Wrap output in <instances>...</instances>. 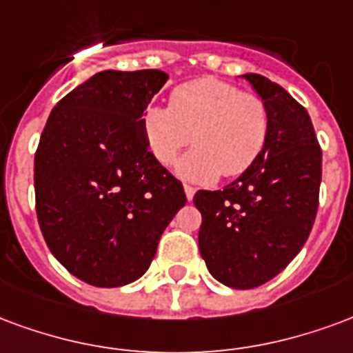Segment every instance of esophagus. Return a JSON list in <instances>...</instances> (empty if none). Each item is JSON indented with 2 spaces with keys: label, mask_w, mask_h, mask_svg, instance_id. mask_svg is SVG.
Segmentation results:
<instances>
[{
  "label": "esophagus",
  "mask_w": 353,
  "mask_h": 353,
  "mask_svg": "<svg viewBox=\"0 0 353 353\" xmlns=\"http://www.w3.org/2000/svg\"><path fill=\"white\" fill-rule=\"evenodd\" d=\"M184 192H186L188 201H192V199H194V195H195V188L190 186V184H186V186H184Z\"/></svg>",
  "instance_id": "esophagus-1"
}]
</instances>
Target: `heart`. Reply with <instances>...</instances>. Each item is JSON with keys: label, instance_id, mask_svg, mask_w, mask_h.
I'll return each instance as SVG.
<instances>
[{"label": "heart", "instance_id": "b5f03b06", "mask_svg": "<svg viewBox=\"0 0 353 353\" xmlns=\"http://www.w3.org/2000/svg\"><path fill=\"white\" fill-rule=\"evenodd\" d=\"M271 131L263 97L214 77L184 82L171 92L169 107L150 105L143 114V135L152 158L171 165L190 182H210L218 174L239 176L259 158Z\"/></svg>", "mask_w": 353, "mask_h": 353}]
</instances>
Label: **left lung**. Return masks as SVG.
Returning a JSON list of instances; mask_svg holds the SVG:
<instances>
[{
  "label": "left lung",
  "instance_id": "1",
  "mask_svg": "<svg viewBox=\"0 0 353 353\" xmlns=\"http://www.w3.org/2000/svg\"><path fill=\"white\" fill-rule=\"evenodd\" d=\"M244 79L269 107V141L239 179L194 197L207 269L236 290L269 282L299 254L316 220L321 182V148L307 109L261 74Z\"/></svg>",
  "mask_w": 353,
  "mask_h": 353
}]
</instances>
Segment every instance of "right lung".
Listing matches in <instances>:
<instances>
[{"instance_id": "right-lung-1", "label": "right lung", "mask_w": 353, "mask_h": 353, "mask_svg": "<svg viewBox=\"0 0 353 353\" xmlns=\"http://www.w3.org/2000/svg\"><path fill=\"white\" fill-rule=\"evenodd\" d=\"M169 74L101 71L58 101L41 133L33 182L41 233L73 276L97 288L141 279L186 205L152 158L143 114Z\"/></svg>"}]
</instances>
